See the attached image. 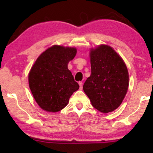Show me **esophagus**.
Here are the masks:
<instances>
[{"mask_svg": "<svg viewBox=\"0 0 153 153\" xmlns=\"http://www.w3.org/2000/svg\"><path fill=\"white\" fill-rule=\"evenodd\" d=\"M78 84L79 85V88L82 90V88H83V83H82V82H79Z\"/></svg>", "mask_w": 153, "mask_h": 153, "instance_id": "obj_1", "label": "esophagus"}]
</instances>
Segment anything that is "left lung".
Here are the masks:
<instances>
[{
	"label": "left lung",
	"instance_id": "8db88e82",
	"mask_svg": "<svg viewBox=\"0 0 153 153\" xmlns=\"http://www.w3.org/2000/svg\"><path fill=\"white\" fill-rule=\"evenodd\" d=\"M91 75L83 89L92 105L102 113L115 111L125 98L129 74L125 62L111 46L100 45L90 50Z\"/></svg>",
	"mask_w": 153,
	"mask_h": 153
}]
</instances>
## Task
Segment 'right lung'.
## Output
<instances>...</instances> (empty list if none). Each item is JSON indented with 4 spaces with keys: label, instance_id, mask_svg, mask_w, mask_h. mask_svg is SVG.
<instances>
[{
    "label": "right lung",
    "instance_id": "add662e5",
    "mask_svg": "<svg viewBox=\"0 0 153 153\" xmlns=\"http://www.w3.org/2000/svg\"><path fill=\"white\" fill-rule=\"evenodd\" d=\"M77 53L76 47L53 45L41 53L28 74L29 87L42 110L56 113L68 105L79 89L67 65Z\"/></svg>",
    "mask_w": 153,
    "mask_h": 153
}]
</instances>
